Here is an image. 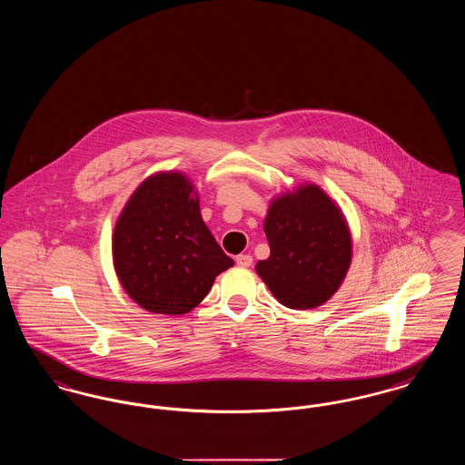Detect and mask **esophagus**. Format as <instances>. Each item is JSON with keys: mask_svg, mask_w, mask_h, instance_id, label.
Returning a JSON list of instances; mask_svg holds the SVG:
<instances>
[{"mask_svg": "<svg viewBox=\"0 0 465 465\" xmlns=\"http://www.w3.org/2000/svg\"><path fill=\"white\" fill-rule=\"evenodd\" d=\"M235 262H237V265L247 268V266L252 265V256H251V254H239V256L235 258Z\"/></svg>", "mask_w": 465, "mask_h": 465, "instance_id": "1", "label": "esophagus"}]
</instances>
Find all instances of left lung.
<instances>
[{
  "label": "left lung",
  "instance_id": "left-lung-1",
  "mask_svg": "<svg viewBox=\"0 0 465 465\" xmlns=\"http://www.w3.org/2000/svg\"><path fill=\"white\" fill-rule=\"evenodd\" d=\"M270 256L256 273L284 307H321L341 286L352 262V235L338 203L305 183L272 200L265 224Z\"/></svg>",
  "mask_w": 465,
  "mask_h": 465
}]
</instances>
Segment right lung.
Listing matches in <instances>:
<instances>
[{"label": "right lung", "instance_id": "1", "mask_svg": "<svg viewBox=\"0 0 465 465\" xmlns=\"http://www.w3.org/2000/svg\"><path fill=\"white\" fill-rule=\"evenodd\" d=\"M111 249L125 292L139 307L165 315L192 312L233 266L202 220L195 186L177 171L156 173L135 188Z\"/></svg>", "mask_w": 465, "mask_h": 465}]
</instances>
